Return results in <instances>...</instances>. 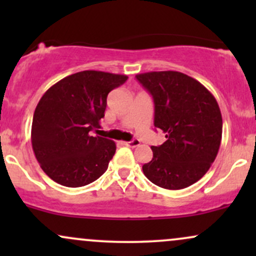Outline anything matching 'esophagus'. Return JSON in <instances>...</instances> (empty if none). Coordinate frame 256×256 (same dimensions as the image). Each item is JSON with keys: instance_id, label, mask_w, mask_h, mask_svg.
<instances>
[{"instance_id": "1", "label": "esophagus", "mask_w": 256, "mask_h": 256, "mask_svg": "<svg viewBox=\"0 0 256 256\" xmlns=\"http://www.w3.org/2000/svg\"><path fill=\"white\" fill-rule=\"evenodd\" d=\"M122 143H124V146H130V148H134V146H138L140 144V142L138 140H132L130 142H122Z\"/></svg>"}]
</instances>
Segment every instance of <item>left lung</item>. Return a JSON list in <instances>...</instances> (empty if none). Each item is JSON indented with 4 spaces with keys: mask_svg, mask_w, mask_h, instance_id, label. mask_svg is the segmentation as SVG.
<instances>
[{
    "mask_svg": "<svg viewBox=\"0 0 256 256\" xmlns=\"http://www.w3.org/2000/svg\"><path fill=\"white\" fill-rule=\"evenodd\" d=\"M136 78L152 96L154 126L167 138L152 146V158L143 165V173L164 189L190 186L204 177L219 152L222 119L218 102L184 73L146 72Z\"/></svg>",
    "mask_w": 256,
    "mask_h": 256,
    "instance_id": "8db88e82",
    "label": "left lung"
}]
</instances>
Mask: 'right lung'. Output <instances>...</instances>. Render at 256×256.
Segmentation results:
<instances>
[{
    "label": "right lung",
    "instance_id": "obj_1",
    "mask_svg": "<svg viewBox=\"0 0 256 256\" xmlns=\"http://www.w3.org/2000/svg\"><path fill=\"white\" fill-rule=\"evenodd\" d=\"M128 76L83 71L46 91L34 110L31 142L40 168L56 183L84 186L101 177L116 154V143L94 136L101 128L107 96Z\"/></svg>",
    "mask_w": 256,
    "mask_h": 256
}]
</instances>
